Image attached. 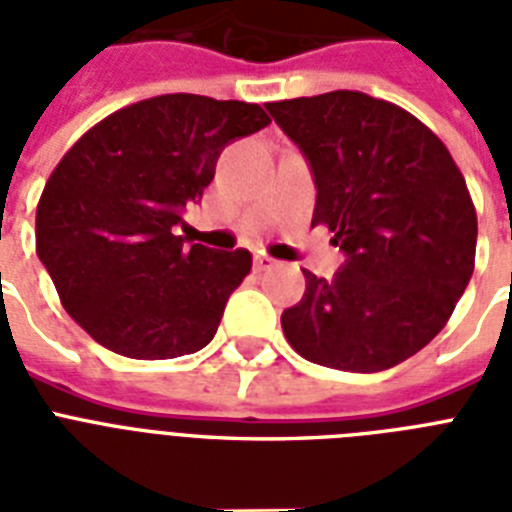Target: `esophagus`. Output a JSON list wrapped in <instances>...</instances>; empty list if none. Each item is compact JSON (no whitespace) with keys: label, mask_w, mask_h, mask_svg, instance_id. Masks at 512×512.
<instances>
[{"label":"esophagus","mask_w":512,"mask_h":512,"mask_svg":"<svg viewBox=\"0 0 512 512\" xmlns=\"http://www.w3.org/2000/svg\"><path fill=\"white\" fill-rule=\"evenodd\" d=\"M273 265H276V263H273V260H271V257H268V255H255V271H257V273L271 271Z\"/></svg>","instance_id":"34e87169"}]
</instances>
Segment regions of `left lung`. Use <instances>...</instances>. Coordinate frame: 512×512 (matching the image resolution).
I'll return each instance as SVG.
<instances>
[{
    "label": "left lung",
    "mask_w": 512,
    "mask_h": 512,
    "mask_svg": "<svg viewBox=\"0 0 512 512\" xmlns=\"http://www.w3.org/2000/svg\"><path fill=\"white\" fill-rule=\"evenodd\" d=\"M316 183L311 225L335 233V279L305 273L281 313L289 345L313 364L382 372L444 329L476 263V207L452 154L409 111L335 90L268 103Z\"/></svg>",
    "instance_id": "left-lung-1"
}]
</instances>
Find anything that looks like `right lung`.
<instances>
[{
	"instance_id": "obj_1",
	"label": "right lung",
	"mask_w": 512,
	"mask_h": 512,
	"mask_svg": "<svg viewBox=\"0 0 512 512\" xmlns=\"http://www.w3.org/2000/svg\"><path fill=\"white\" fill-rule=\"evenodd\" d=\"M257 103L159 95L84 132L44 185L36 255L68 316L127 358H177L215 337L247 249L175 236L228 143L268 127Z\"/></svg>"
}]
</instances>
